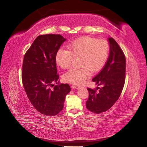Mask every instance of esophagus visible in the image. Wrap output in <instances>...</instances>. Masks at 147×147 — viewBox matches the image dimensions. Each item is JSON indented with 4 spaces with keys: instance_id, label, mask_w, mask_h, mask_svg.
Here are the masks:
<instances>
[{
    "instance_id": "34e87169",
    "label": "esophagus",
    "mask_w": 147,
    "mask_h": 147,
    "mask_svg": "<svg viewBox=\"0 0 147 147\" xmlns=\"http://www.w3.org/2000/svg\"><path fill=\"white\" fill-rule=\"evenodd\" d=\"M71 88H73V89H77V88H79V86H76V85H73V86H71Z\"/></svg>"
}]
</instances>
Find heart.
<instances>
[{
    "label": "heart",
    "instance_id": "b5f03b06",
    "mask_svg": "<svg viewBox=\"0 0 147 147\" xmlns=\"http://www.w3.org/2000/svg\"><path fill=\"white\" fill-rule=\"evenodd\" d=\"M68 50L59 49L56 53L55 61L63 69L69 68L74 58L80 57V69H71L63 74L65 82L79 85L90 76L89 69L93 72L100 69L109 56V45L106 41L99 40L89 36H82L71 42Z\"/></svg>",
    "mask_w": 147,
    "mask_h": 147
}]
</instances>
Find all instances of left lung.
Here are the masks:
<instances>
[{
	"instance_id": "1",
	"label": "left lung",
	"mask_w": 147,
	"mask_h": 147,
	"mask_svg": "<svg viewBox=\"0 0 147 147\" xmlns=\"http://www.w3.org/2000/svg\"><path fill=\"white\" fill-rule=\"evenodd\" d=\"M110 53L105 67L93 79L96 89L88 88L87 109L92 112L100 113L109 109L120 97L125 81L126 58L123 52L112 38H109ZM99 89L97 91L96 89Z\"/></svg>"
}]
</instances>
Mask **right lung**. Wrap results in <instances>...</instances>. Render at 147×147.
I'll list each match as a JSON object with an SVG mask.
<instances>
[{
    "label": "right lung",
    "instance_id": "obj_1",
    "mask_svg": "<svg viewBox=\"0 0 147 147\" xmlns=\"http://www.w3.org/2000/svg\"><path fill=\"white\" fill-rule=\"evenodd\" d=\"M66 39L60 35L37 36L24 57L22 80L32 105L41 113L54 116L62 111L68 84L59 85L55 55ZM56 85L53 89V83Z\"/></svg>",
    "mask_w": 147,
    "mask_h": 147
}]
</instances>
